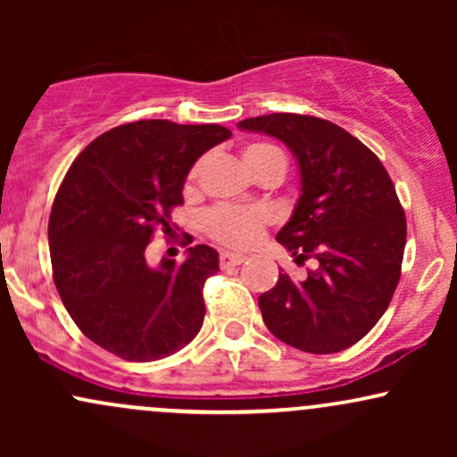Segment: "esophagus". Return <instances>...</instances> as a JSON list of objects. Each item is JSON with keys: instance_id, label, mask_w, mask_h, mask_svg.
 Returning a JSON list of instances; mask_svg holds the SVG:
<instances>
[{"instance_id": "esophagus-1", "label": "esophagus", "mask_w": 457, "mask_h": 457, "mask_svg": "<svg viewBox=\"0 0 457 457\" xmlns=\"http://www.w3.org/2000/svg\"><path fill=\"white\" fill-rule=\"evenodd\" d=\"M245 262V255L240 253H232V251H223L221 255H219V264H221V269H232V266H238Z\"/></svg>"}]
</instances>
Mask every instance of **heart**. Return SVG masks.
Instances as JSON below:
<instances>
[{"instance_id":"b5f03b06","label":"heart","mask_w":457,"mask_h":457,"mask_svg":"<svg viewBox=\"0 0 457 457\" xmlns=\"http://www.w3.org/2000/svg\"><path fill=\"white\" fill-rule=\"evenodd\" d=\"M245 162L251 171L258 170L266 161L281 159L286 161L281 150L269 144H251L245 150ZM195 176L193 171L191 178ZM270 223V212L264 206H232V204H221L214 206L204 214L202 225L204 232L219 243L229 246H249L260 238L266 225Z\"/></svg>"}]
</instances>
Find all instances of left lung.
Returning a JSON list of instances; mask_svg holds the SVG:
<instances>
[{"instance_id": "8db88e82", "label": "left lung", "mask_w": 457, "mask_h": 457, "mask_svg": "<svg viewBox=\"0 0 457 457\" xmlns=\"http://www.w3.org/2000/svg\"><path fill=\"white\" fill-rule=\"evenodd\" d=\"M238 129L295 154L301 197L277 240L295 262H313L303 281L279 272L258 298L264 324L303 353H342L376 327L400 281L406 219L395 187L378 156L328 120L270 113Z\"/></svg>"}]
</instances>
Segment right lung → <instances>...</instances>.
Returning <instances> with one entry per match:
<instances>
[{
    "label": "right lung",
    "instance_id": "1",
    "mask_svg": "<svg viewBox=\"0 0 457 457\" xmlns=\"http://www.w3.org/2000/svg\"><path fill=\"white\" fill-rule=\"evenodd\" d=\"M229 137L219 124H122L77 156L57 191L49 217L55 287L81 333L120 359H165L202 328V290L219 270L217 251L195 245L182 264L162 258L150 266L145 246L156 229L171 236L188 171Z\"/></svg>",
    "mask_w": 457,
    "mask_h": 457
}]
</instances>
